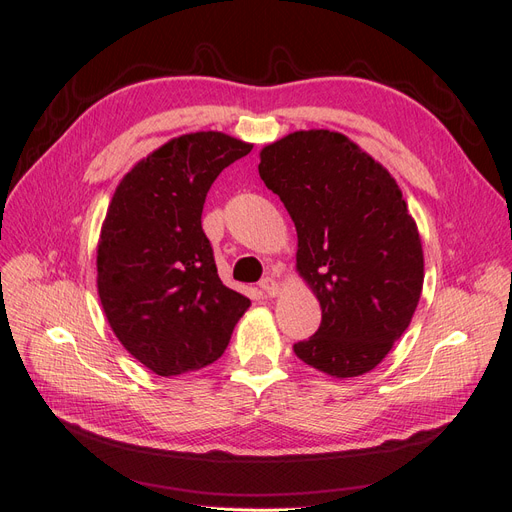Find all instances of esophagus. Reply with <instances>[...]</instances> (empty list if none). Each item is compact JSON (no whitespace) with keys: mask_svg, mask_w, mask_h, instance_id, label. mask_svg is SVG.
Instances as JSON below:
<instances>
[{"mask_svg":"<svg viewBox=\"0 0 512 512\" xmlns=\"http://www.w3.org/2000/svg\"><path fill=\"white\" fill-rule=\"evenodd\" d=\"M258 288H260L262 297H275V294L280 292V286H277V282L273 280V277H265V280H260Z\"/></svg>","mask_w":512,"mask_h":512,"instance_id":"34e87169","label":"esophagus"}]
</instances>
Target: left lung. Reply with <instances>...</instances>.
<instances>
[{"label":"left lung","mask_w":512,"mask_h":512,"mask_svg":"<svg viewBox=\"0 0 512 512\" xmlns=\"http://www.w3.org/2000/svg\"><path fill=\"white\" fill-rule=\"evenodd\" d=\"M260 179L297 226V269L322 307L292 346L335 378L374 369L408 329L423 290V247L389 170L344 134L294 132L260 151Z\"/></svg>","instance_id":"8db88e82"}]
</instances>
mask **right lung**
<instances>
[{"label":"right lung","instance_id":"1","mask_svg":"<svg viewBox=\"0 0 512 512\" xmlns=\"http://www.w3.org/2000/svg\"><path fill=\"white\" fill-rule=\"evenodd\" d=\"M250 151L222 132L183 134L138 162L108 207L100 301L123 348L158 376L218 361L250 307L222 284L200 222L211 183Z\"/></svg>","mask_w":512,"mask_h":512}]
</instances>
